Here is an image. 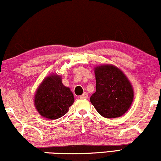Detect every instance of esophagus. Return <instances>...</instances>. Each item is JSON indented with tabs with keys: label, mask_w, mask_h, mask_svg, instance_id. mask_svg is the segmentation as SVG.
Here are the masks:
<instances>
[{
	"label": "esophagus",
	"mask_w": 161,
	"mask_h": 161,
	"mask_svg": "<svg viewBox=\"0 0 161 161\" xmlns=\"http://www.w3.org/2000/svg\"><path fill=\"white\" fill-rule=\"evenodd\" d=\"M80 99H88V94L86 92H84L83 94L80 96Z\"/></svg>",
	"instance_id": "esophagus-1"
}]
</instances>
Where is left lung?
Masks as SVG:
<instances>
[{"label": "left lung", "mask_w": 161, "mask_h": 161, "mask_svg": "<svg viewBox=\"0 0 161 161\" xmlns=\"http://www.w3.org/2000/svg\"><path fill=\"white\" fill-rule=\"evenodd\" d=\"M94 72L96 92L91 97V102L104 118L120 117L130 108L134 99L129 80L113 65H102L96 67Z\"/></svg>", "instance_id": "8db88e82"}]
</instances>
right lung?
<instances>
[{"label": "right lung", "mask_w": 161, "mask_h": 161, "mask_svg": "<svg viewBox=\"0 0 161 161\" xmlns=\"http://www.w3.org/2000/svg\"><path fill=\"white\" fill-rule=\"evenodd\" d=\"M73 102V92L62 84L59 75H49L44 79L35 95L37 110L41 116L51 120L64 115Z\"/></svg>", "instance_id": "obj_1"}]
</instances>
